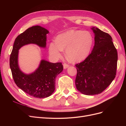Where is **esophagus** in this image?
Here are the masks:
<instances>
[{
	"label": "esophagus",
	"instance_id": "esophagus-1",
	"mask_svg": "<svg viewBox=\"0 0 126 126\" xmlns=\"http://www.w3.org/2000/svg\"><path fill=\"white\" fill-rule=\"evenodd\" d=\"M69 65L68 64H66V63H64V64H63V67H64V69L67 68L68 67H69Z\"/></svg>",
	"mask_w": 126,
	"mask_h": 126
}]
</instances>
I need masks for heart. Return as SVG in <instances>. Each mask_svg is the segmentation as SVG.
Masks as SVG:
<instances>
[{
  "label": "heart",
  "mask_w": 126,
  "mask_h": 126,
  "mask_svg": "<svg viewBox=\"0 0 126 126\" xmlns=\"http://www.w3.org/2000/svg\"><path fill=\"white\" fill-rule=\"evenodd\" d=\"M94 44V37L88 31L70 30L59 35L56 42L50 43L49 51L56 59L61 57L63 49L69 60L81 61L89 54Z\"/></svg>",
  "instance_id": "1"
}]
</instances>
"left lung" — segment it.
Instances as JSON below:
<instances>
[{
	"label": "left lung",
	"instance_id": "8db88e82",
	"mask_svg": "<svg viewBox=\"0 0 126 126\" xmlns=\"http://www.w3.org/2000/svg\"><path fill=\"white\" fill-rule=\"evenodd\" d=\"M95 34L94 46L91 54L76 64L77 89L86 95L100 94L111 84L116 74L117 51L111 36L98 28H92Z\"/></svg>",
	"mask_w": 126,
	"mask_h": 126
}]
</instances>
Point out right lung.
I'll use <instances>...</instances> for the list:
<instances>
[{
	"label": "right lung",
	"mask_w": 126,
	"mask_h": 126,
	"mask_svg": "<svg viewBox=\"0 0 126 126\" xmlns=\"http://www.w3.org/2000/svg\"><path fill=\"white\" fill-rule=\"evenodd\" d=\"M48 33L47 30L38 25L28 29L15 39L10 58V66L16 85L30 95L37 98L47 97L54 92L56 78L62 71L63 65L61 62L53 63L42 60L35 72L25 75L18 67V50L30 43L45 47Z\"/></svg>",
	"instance_id": "obj_1"
}]
</instances>
